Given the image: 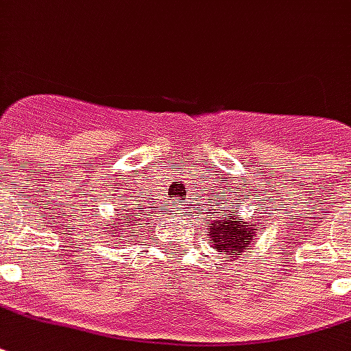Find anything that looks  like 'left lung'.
I'll list each match as a JSON object with an SVG mask.
<instances>
[{"mask_svg":"<svg viewBox=\"0 0 351 351\" xmlns=\"http://www.w3.org/2000/svg\"><path fill=\"white\" fill-rule=\"evenodd\" d=\"M219 217L208 223V243L219 255H240L251 247V241L256 238V232L261 230L258 223L253 217L249 221H240L236 215L234 202H230L228 208L217 212Z\"/></svg>","mask_w":351,"mask_h":351,"instance_id":"1","label":"left lung"}]
</instances>
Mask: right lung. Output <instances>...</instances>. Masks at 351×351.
<instances>
[{
  "instance_id": "add662e5",
  "label": "right lung",
  "mask_w": 351,
  "mask_h": 351,
  "mask_svg": "<svg viewBox=\"0 0 351 351\" xmlns=\"http://www.w3.org/2000/svg\"><path fill=\"white\" fill-rule=\"evenodd\" d=\"M126 211H128L129 214L126 215L125 212H121V214H119L121 217H117L119 221L113 223L111 227H108L110 230H106V232H110L111 236H119V238H124V234H126V228H124V227H134V225L137 223V217H134V215H132V210L128 208ZM119 238H117V240H119Z\"/></svg>"
}]
</instances>
